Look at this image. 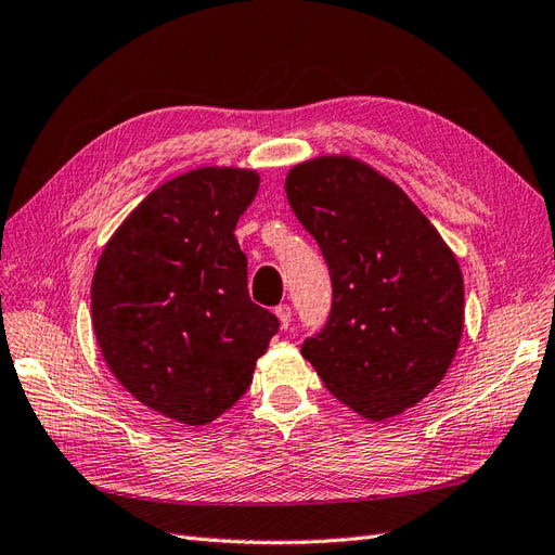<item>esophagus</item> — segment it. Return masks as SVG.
<instances>
[{
	"label": "esophagus",
	"mask_w": 555,
	"mask_h": 555,
	"mask_svg": "<svg viewBox=\"0 0 555 555\" xmlns=\"http://www.w3.org/2000/svg\"><path fill=\"white\" fill-rule=\"evenodd\" d=\"M275 314L280 319V326L282 328H289V324H292V308L287 304H282V306L275 308Z\"/></svg>",
	"instance_id": "34e87169"
}]
</instances>
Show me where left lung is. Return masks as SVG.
<instances>
[{
  "label": "left lung",
  "mask_w": 555,
  "mask_h": 555,
  "mask_svg": "<svg viewBox=\"0 0 555 555\" xmlns=\"http://www.w3.org/2000/svg\"><path fill=\"white\" fill-rule=\"evenodd\" d=\"M289 206L331 275L326 324L304 357L326 389L373 422L426 398L463 333V275L442 236L396 182L349 157L289 171Z\"/></svg>",
  "instance_id": "obj_1"
}]
</instances>
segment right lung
<instances>
[{
    "instance_id": "obj_1",
    "label": "right lung",
    "mask_w": 555,
    "mask_h": 555,
    "mask_svg": "<svg viewBox=\"0 0 555 555\" xmlns=\"http://www.w3.org/2000/svg\"><path fill=\"white\" fill-rule=\"evenodd\" d=\"M259 190L241 169H196L164 182L99 257L92 324L125 389L180 424L204 426L247 389L280 328L251 304L233 236Z\"/></svg>"
}]
</instances>
